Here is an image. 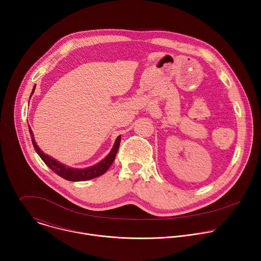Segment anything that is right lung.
I'll return each instance as SVG.
<instances>
[{"label": "right lung", "instance_id": "add662e5", "mask_svg": "<svg viewBox=\"0 0 261 261\" xmlns=\"http://www.w3.org/2000/svg\"><path fill=\"white\" fill-rule=\"evenodd\" d=\"M34 90H35V87L33 89V92L31 93V95L34 93ZM29 131H30V134H31V138H32V142H33V145L35 147V151L37 152V154H38L40 156V158L43 160V162L54 171L56 172L58 175H60L61 177L67 179V180H70V181H81V180H88V179H92V178H95V177H98L100 175H102L103 173H105L108 168L110 167V165L113 164L115 158H116V155L118 153V150H119V146H120V142H121V136H118V138L116 139V142L114 144V147L111 148L110 153L102 160L100 161L99 163L95 164L94 166H90V167H87V168H83V169H80V168H72V167H68L62 163H60L59 161H57L56 159L49 157L48 155H45L40 148L39 146L37 145L36 143V140L34 138V134H33V131L31 129V127L29 126Z\"/></svg>", "mask_w": 261, "mask_h": 261}]
</instances>
